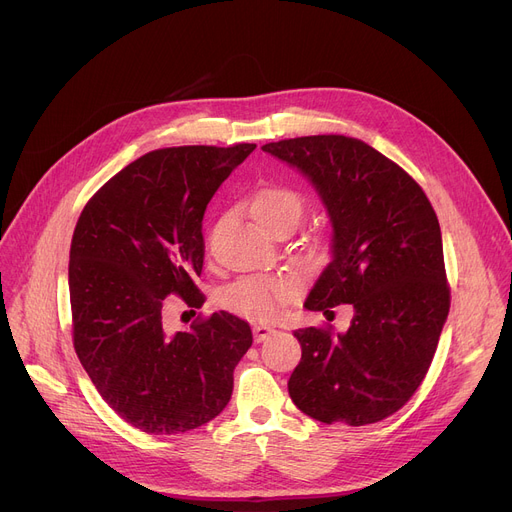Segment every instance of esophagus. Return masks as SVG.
Listing matches in <instances>:
<instances>
[{
  "instance_id": "esophagus-1",
  "label": "esophagus",
  "mask_w": 512,
  "mask_h": 512,
  "mask_svg": "<svg viewBox=\"0 0 512 512\" xmlns=\"http://www.w3.org/2000/svg\"><path fill=\"white\" fill-rule=\"evenodd\" d=\"M254 342L256 344H260V342H264L266 337H269L271 333H275V329L273 327H266V325H254Z\"/></svg>"
}]
</instances>
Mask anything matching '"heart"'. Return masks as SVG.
<instances>
[{
    "mask_svg": "<svg viewBox=\"0 0 512 512\" xmlns=\"http://www.w3.org/2000/svg\"><path fill=\"white\" fill-rule=\"evenodd\" d=\"M248 208L264 231H273L279 225L296 229L306 202L294 187L266 185L250 193ZM289 296L291 283L283 277H243L223 289L221 302L231 312L252 316V319H269Z\"/></svg>",
    "mask_w": 512,
    "mask_h": 512,
    "instance_id": "b5f03b06",
    "label": "heart"
}]
</instances>
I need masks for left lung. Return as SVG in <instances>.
I'll return each instance as SVG.
<instances>
[{
  "label": "left lung",
  "mask_w": 512,
  "mask_h": 512,
  "mask_svg": "<svg viewBox=\"0 0 512 512\" xmlns=\"http://www.w3.org/2000/svg\"><path fill=\"white\" fill-rule=\"evenodd\" d=\"M262 150L302 170L333 223V260L304 306L354 308L346 333L294 331L302 358L289 396L327 425L392 417L423 383L450 310L435 210L402 166L356 137L281 139Z\"/></svg>",
  "instance_id": "8db88e82"
}]
</instances>
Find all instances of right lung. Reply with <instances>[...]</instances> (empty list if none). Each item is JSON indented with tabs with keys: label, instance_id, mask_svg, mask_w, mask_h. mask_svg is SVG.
Wrapping results in <instances>:
<instances>
[{
	"label": "right lung",
	"instance_id": "obj_1",
	"mask_svg": "<svg viewBox=\"0 0 512 512\" xmlns=\"http://www.w3.org/2000/svg\"><path fill=\"white\" fill-rule=\"evenodd\" d=\"M254 148L148 152L93 193L72 233V344L106 404L145 433H185L221 415L252 346L250 325L225 310L175 335L162 314L170 294L204 304V210Z\"/></svg>",
	"mask_w": 512,
	"mask_h": 512
}]
</instances>
